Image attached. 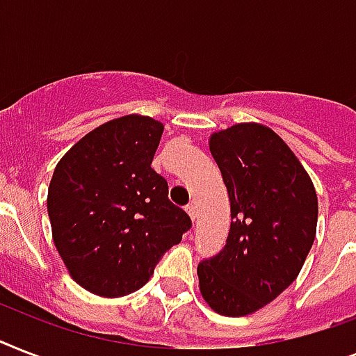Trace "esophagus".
Returning <instances> with one entry per match:
<instances>
[{
    "label": "esophagus",
    "mask_w": 356,
    "mask_h": 356,
    "mask_svg": "<svg viewBox=\"0 0 356 356\" xmlns=\"http://www.w3.org/2000/svg\"><path fill=\"white\" fill-rule=\"evenodd\" d=\"M186 212H188V216L192 222H195V207L194 205H186Z\"/></svg>",
    "instance_id": "34e87169"
}]
</instances>
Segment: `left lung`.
I'll list each match as a JSON object with an SVG mask.
<instances>
[{"mask_svg": "<svg viewBox=\"0 0 356 356\" xmlns=\"http://www.w3.org/2000/svg\"><path fill=\"white\" fill-rule=\"evenodd\" d=\"M211 153L231 201V229L216 257L197 266L201 296L222 316L271 303L303 268L316 238L318 197L284 140L260 123L214 133Z\"/></svg>", "mask_w": 356, "mask_h": 356, "instance_id": "1", "label": "left lung"}]
</instances>
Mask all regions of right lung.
I'll return each mask as SVG.
<instances>
[{
  "label": "right lung",
  "instance_id": "obj_1",
  "mask_svg": "<svg viewBox=\"0 0 356 356\" xmlns=\"http://www.w3.org/2000/svg\"><path fill=\"white\" fill-rule=\"evenodd\" d=\"M164 125L129 114L83 136L58 161L47 190L53 242L70 275L88 292L122 298L192 227L151 168Z\"/></svg>",
  "mask_w": 356,
  "mask_h": 356
}]
</instances>
